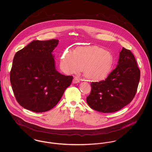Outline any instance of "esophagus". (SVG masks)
<instances>
[{
    "instance_id": "esophagus-1",
    "label": "esophagus",
    "mask_w": 152,
    "mask_h": 152,
    "mask_svg": "<svg viewBox=\"0 0 152 152\" xmlns=\"http://www.w3.org/2000/svg\"><path fill=\"white\" fill-rule=\"evenodd\" d=\"M80 79L78 78V77H74V79H73V81H72V82H73V83L74 84H77V83H79L80 82Z\"/></svg>"
}]
</instances>
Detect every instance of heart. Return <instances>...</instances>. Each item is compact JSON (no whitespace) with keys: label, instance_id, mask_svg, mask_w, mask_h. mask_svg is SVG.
<instances>
[{"label":"heart","instance_id":"heart-1","mask_svg":"<svg viewBox=\"0 0 152 152\" xmlns=\"http://www.w3.org/2000/svg\"><path fill=\"white\" fill-rule=\"evenodd\" d=\"M112 54L105 49L97 47H81L75 53L70 50L64 53L61 66L64 71L73 73L83 68L84 75L92 80L101 79L107 76L113 64Z\"/></svg>","mask_w":152,"mask_h":152}]
</instances>
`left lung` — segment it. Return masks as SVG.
I'll list each match as a JSON object with an SVG mask.
<instances>
[{"mask_svg": "<svg viewBox=\"0 0 152 152\" xmlns=\"http://www.w3.org/2000/svg\"><path fill=\"white\" fill-rule=\"evenodd\" d=\"M140 77V71L134 56L129 50L123 47L116 68L104 80L91 83L88 105L103 113L119 110L134 97Z\"/></svg>", "mask_w": 152, "mask_h": 152, "instance_id": "8db88e82", "label": "left lung"}]
</instances>
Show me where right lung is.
<instances>
[{
	"label": "right lung",
	"mask_w": 152,
	"mask_h": 152,
	"mask_svg": "<svg viewBox=\"0 0 152 152\" xmlns=\"http://www.w3.org/2000/svg\"><path fill=\"white\" fill-rule=\"evenodd\" d=\"M58 40H34L15 55L10 80L18 102L34 112H46L61 99L72 76L58 72L55 66L54 49Z\"/></svg>",
	"instance_id": "add662e5"
}]
</instances>
